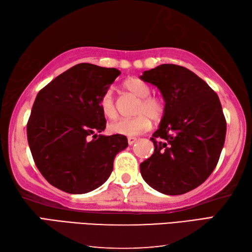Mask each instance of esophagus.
<instances>
[{
	"label": "esophagus",
	"mask_w": 252,
	"mask_h": 252,
	"mask_svg": "<svg viewBox=\"0 0 252 252\" xmlns=\"http://www.w3.org/2000/svg\"><path fill=\"white\" fill-rule=\"evenodd\" d=\"M137 141V138L136 137H128V145L131 146L133 145Z\"/></svg>",
	"instance_id": "34e87169"
}]
</instances>
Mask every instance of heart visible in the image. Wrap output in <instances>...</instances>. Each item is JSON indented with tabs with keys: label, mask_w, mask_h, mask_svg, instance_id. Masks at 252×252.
Instances as JSON below:
<instances>
[{
	"label": "heart",
	"mask_w": 252,
	"mask_h": 252,
	"mask_svg": "<svg viewBox=\"0 0 252 252\" xmlns=\"http://www.w3.org/2000/svg\"><path fill=\"white\" fill-rule=\"evenodd\" d=\"M123 86L130 94L139 99L135 110L137 115L131 119H122L114 122L110 125V129L119 135L137 136L150 129L151 119L156 122L162 119L165 112V104L160 97L150 95V87L140 79L131 77L126 79ZM99 106L101 113L107 120H115L117 117L116 102L110 90L102 94Z\"/></svg>",
	"instance_id": "obj_1"
}]
</instances>
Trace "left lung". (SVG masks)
I'll return each mask as SVG.
<instances>
[{
    "label": "left lung",
    "instance_id": "8db88e82",
    "mask_svg": "<svg viewBox=\"0 0 252 252\" xmlns=\"http://www.w3.org/2000/svg\"><path fill=\"white\" fill-rule=\"evenodd\" d=\"M140 78L157 86L165 101L160 127L150 138L155 152L140 164L141 176L162 193H186L219 162L226 135L220 99L204 80L179 65H160Z\"/></svg>",
    "mask_w": 252,
    "mask_h": 252
}]
</instances>
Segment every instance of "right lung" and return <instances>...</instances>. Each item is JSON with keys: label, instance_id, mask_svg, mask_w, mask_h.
Masks as SVG:
<instances>
[{"label": "right lung", "instance_id": "obj_1", "mask_svg": "<svg viewBox=\"0 0 252 252\" xmlns=\"http://www.w3.org/2000/svg\"><path fill=\"white\" fill-rule=\"evenodd\" d=\"M120 75L116 68L80 63L39 91L27 138L35 165L52 186L86 193L110 177L115 156L128 141L119 133L96 135L106 126L99 101Z\"/></svg>", "mask_w": 252, "mask_h": 252}]
</instances>
